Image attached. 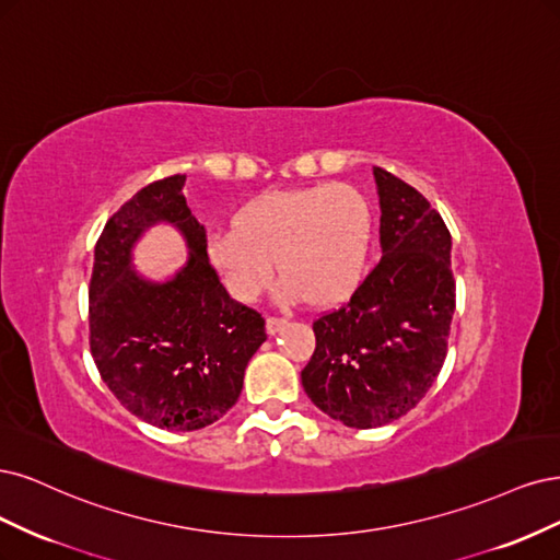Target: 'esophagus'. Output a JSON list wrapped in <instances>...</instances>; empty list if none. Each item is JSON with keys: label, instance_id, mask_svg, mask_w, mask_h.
<instances>
[{"label": "esophagus", "instance_id": "34e87169", "mask_svg": "<svg viewBox=\"0 0 560 560\" xmlns=\"http://www.w3.org/2000/svg\"><path fill=\"white\" fill-rule=\"evenodd\" d=\"M265 326H267V335L275 337L277 332H281V330L288 326V320H285V318H279V316H269Z\"/></svg>", "mask_w": 560, "mask_h": 560}]
</instances>
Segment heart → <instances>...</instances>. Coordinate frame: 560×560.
Here are the masks:
<instances>
[{
    "instance_id": "b5f03b06",
    "label": "heart",
    "mask_w": 560,
    "mask_h": 560,
    "mask_svg": "<svg viewBox=\"0 0 560 560\" xmlns=\"http://www.w3.org/2000/svg\"><path fill=\"white\" fill-rule=\"evenodd\" d=\"M372 234V207L353 186L272 190L248 200L234 215V228L209 234L207 258L242 302L265 291L277 260L285 300L332 304L363 277Z\"/></svg>"
}]
</instances>
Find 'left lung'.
Masks as SVG:
<instances>
[{"instance_id": "left-lung-1", "label": "left lung", "mask_w": 560, "mask_h": 560, "mask_svg": "<svg viewBox=\"0 0 560 560\" xmlns=\"http://www.w3.org/2000/svg\"><path fill=\"white\" fill-rule=\"evenodd\" d=\"M382 260L339 310L314 320L302 370L312 402L349 428H378L417 407L444 365L456 281L451 234L425 197L374 167Z\"/></svg>"}]
</instances>
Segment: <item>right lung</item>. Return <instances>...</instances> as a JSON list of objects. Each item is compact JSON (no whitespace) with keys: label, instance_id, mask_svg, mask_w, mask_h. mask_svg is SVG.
Listing matches in <instances>:
<instances>
[{"label":"right lung","instance_id":"right-lung-1","mask_svg":"<svg viewBox=\"0 0 560 560\" xmlns=\"http://www.w3.org/2000/svg\"><path fill=\"white\" fill-rule=\"evenodd\" d=\"M186 174L135 192L109 221L90 279V351L104 384L135 417L165 430H200L237 402L260 349L265 318L234 302L207 258L205 225L190 213ZM158 222L183 232L187 265L165 282L131 267L140 234Z\"/></svg>","mask_w":560,"mask_h":560}]
</instances>
